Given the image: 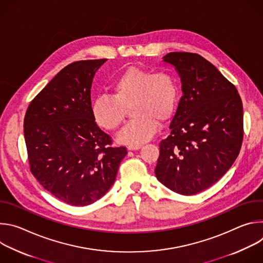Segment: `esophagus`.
Returning a JSON list of instances; mask_svg holds the SVG:
<instances>
[{"label": "esophagus", "instance_id": "esophagus-1", "mask_svg": "<svg viewBox=\"0 0 263 263\" xmlns=\"http://www.w3.org/2000/svg\"><path fill=\"white\" fill-rule=\"evenodd\" d=\"M141 147V144H129L128 149L130 151H135V149H139Z\"/></svg>", "mask_w": 263, "mask_h": 263}]
</instances>
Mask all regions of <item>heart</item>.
<instances>
[{"label": "heart", "instance_id": "heart-1", "mask_svg": "<svg viewBox=\"0 0 263 263\" xmlns=\"http://www.w3.org/2000/svg\"><path fill=\"white\" fill-rule=\"evenodd\" d=\"M108 96L92 102L91 115L97 125L115 131L122 124L125 108L130 107L133 118L118 134V141L140 144L151 139L158 130L159 120H168L179 102L176 77L168 71H149L130 66L120 72L110 84Z\"/></svg>", "mask_w": 263, "mask_h": 263}]
</instances>
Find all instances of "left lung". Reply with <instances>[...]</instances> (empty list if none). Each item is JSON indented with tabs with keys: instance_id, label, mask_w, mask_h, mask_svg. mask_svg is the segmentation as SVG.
I'll return each mask as SVG.
<instances>
[{
	"instance_id": "1",
	"label": "left lung",
	"mask_w": 263,
	"mask_h": 263,
	"mask_svg": "<svg viewBox=\"0 0 263 263\" xmlns=\"http://www.w3.org/2000/svg\"><path fill=\"white\" fill-rule=\"evenodd\" d=\"M163 61L179 73L183 96L159 144L155 175L171 191L192 196L218 181L237 158L242 103L236 87L202 56L172 52Z\"/></svg>"
}]
</instances>
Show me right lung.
Wrapping results in <instances>:
<instances>
[{
  "mask_svg": "<svg viewBox=\"0 0 263 263\" xmlns=\"http://www.w3.org/2000/svg\"><path fill=\"white\" fill-rule=\"evenodd\" d=\"M106 60L66 65L32 100L24 120L31 173L46 191L72 206L101 199L127 155L125 146H112L91 115L92 80Z\"/></svg>",
  "mask_w": 263,
  "mask_h": 263,
  "instance_id": "1",
  "label": "right lung"
}]
</instances>
